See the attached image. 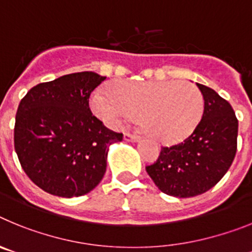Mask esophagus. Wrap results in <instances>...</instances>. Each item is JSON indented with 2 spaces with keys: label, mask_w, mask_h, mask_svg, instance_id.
<instances>
[{
  "label": "esophagus",
  "mask_w": 252,
  "mask_h": 252,
  "mask_svg": "<svg viewBox=\"0 0 252 252\" xmlns=\"http://www.w3.org/2000/svg\"><path fill=\"white\" fill-rule=\"evenodd\" d=\"M124 139L126 140V141H136V140L139 139V136H137L136 133L125 132V135H124Z\"/></svg>",
  "instance_id": "34e87169"
}]
</instances>
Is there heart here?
<instances>
[{"instance_id":"b5f03b06","label":"heart","mask_w":252,"mask_h":252,"mask_svg":"<svg viewBox=\"0 0 252 252\" xmlns=\"http://www.w3.org/2000/svg\"><path fill=\"white\" fill-rule=\"evenodd\" d=\"M91 107L108 127L120 128L140 116L148 135L161 144H177L199 125L204 99L192 83L127 81L115 83L112 91H95Z\"/></svg>"}]
</instances>
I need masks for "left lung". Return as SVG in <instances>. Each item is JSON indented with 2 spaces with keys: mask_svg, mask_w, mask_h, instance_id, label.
I'll return each mask as SVG.
<instances>
[{
  "mask_svg": "<svg viewBox=\"0 0 252 252\" xmlns=\"http://www.w3.org/2000/svg\"><path fill=\"white\" fill-rule=\"evenodd\" d=\"M204 98L202 120L183 142L162 146L146 171L165 194L189 198L215 187L230 169L236 150L239 121L232 106L217 92L197 83Z\"/></svg>",
  "mask_w": 252,
  "mask_h": 252,
  "instance_id": "1",
  "label": "left lung"
}]
</instances>
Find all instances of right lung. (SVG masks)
Here are the masks:
<instances>
[{"instance_id":"add662e5","label":"right lung","mask_w":252,"mask_h":252,"mask_svg":"<svg viewBox=\"0 0 252 252\" xmlns=\"http://www.w3.org/2000/svg\"><path fill=\"white\" fill-rule=\"evenodd\" d=\"M104 79L93 72L72 73L32 87L20 102L15 151L26 175L50 194L91 192L106 173L108 146L124 137L90 108L91 93Z\"/></svg>"}]
</instances>
